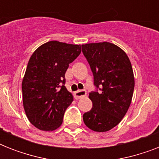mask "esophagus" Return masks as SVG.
Returning a JSON list of instances; mask_svg holds the SVG:
<instances>
[{
	"label": "esophagus",
	"instance_id": "obj_1",
	"mask_svg": "<svg viewBox=\"0 0 159 159\" xmlns=\"http://www.w3.org/2000/svg\"><path fill=\"white\" fill-rule=\"evenodd\" d=\"M87 95V92L85 90H78L77 92H74V98L76 100H78L82 97H85Z\"/></svg>",
	"mask_w": 159,
	"mask_h": 159
}]
</instances>
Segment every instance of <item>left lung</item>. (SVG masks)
<instances>
[{
    "label": "left lung",
    "instance_id": "1",
    "mask_svg": "<svg viewBox=\"0 0 159 159\" xmlns=\"http://www.w3.org/2000/svg\"><path fill=\"white\" fill-rule=\"evenodd\" d=\"M82 53L94 77L95 92L89 93L92 108L83 115L92 130L106 132L116 126L130 106L134 77L128 56L109 42L82 44Z\"/></svg>",
    "mask_w": 159,
    "mask_h": 159
}]
</instances>
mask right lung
I'll use <instances>...</instances> for the list:
<instances>
[{"instance_id":"1","label":"right lung","mask_w":159,"mask_h":159,"mask_svg":"<svg viewBox=\"0 0 159 159\" xmlns=\"http://www.w3.org/2000/svg\"><path fill=\"white\" fill-rule=\"evenodd\" d=\"M81 51V45L53 40L31 55L22 82L23 106L30 122L39 129L52 131L62 125L73 101L64 86L65 73Z\"/></svg>"}]
</instances>
